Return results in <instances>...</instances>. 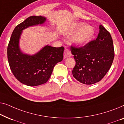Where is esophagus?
Instances as JSON below:
<instances>
[{"mask_svg": "<svg viewBox=\"0 0 124 124\" xmlns=\"http://www.w3.org/2000/svg\"><path fill=\"white\" fill-rule=\"evenodd\" d=\"M71 55V52L70 51L69 49H64V53H63L64 58L65 59L66 58H67V57H70Z\"/></svg>", "mask_w": 124, "mask_h": 124, "instance_id": "1", "label": "esophagus"}]
</instances>
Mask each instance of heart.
<instances>
[{"label": "heart", "mask_w": 124, "mask_h": 124, "mask_svg": "<svg viewBox=\"0 0 124 124\" xmlns=\"http://www.w3.org/2000/svg\"><path fill=\"white\" fill-rule=\"evenodd\" d=\"M77 32L71 38V42L76 45L86 44L91 39L94 34V30L90 25H84L83 23L77 24L74 31Z\"/></svg>", "instance_id": "heart-1"}]
</instances>
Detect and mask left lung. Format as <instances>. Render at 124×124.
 Returning a JSON list of instances; mask_svg holds the SVG:
<instances>
[{
	"label": "left lung",
	"mask_w": 124,
	"mask_h": 124,
	"mask_svg": "<svg viewBox=\"0 0 124 124\" xmlns=\"http://www.w3.org/2000/svg\"><path fill=\"white\" fill-rule=\"evenodd\" d=\"M76 64L73 76L80 83L91 85L102 80L110 69L115 53L110 34L99 25L97 39L81 48L71 46Z\"/></svg>",
	"instance_id": "8db88e82"
}]
</instances>
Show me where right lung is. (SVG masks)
Returning a JSON list of instances; mask_svg holds the SVG:
<instances>
[{
	"label": "right lung",
	"mask_w": 124,
	"mask_h": 124,
	"mask_svg": "<svg viewBox=\"0 0 124 124\" xmlns=\"http://www.w3.org/2000/svg\"><path fill=\"white\" fill-rule=\"evenodd\" d=\"M46 18L43 16H30L17 26L12 32L8 45L9 64L15 78L27 86H35L48 81L57 63L61 62L64 48L46 45L33 55L23 53L19 43L22 31L33 26L42 25Z\"/></svg>",
	"instance_id": "add662e5"
}]
</instances>
